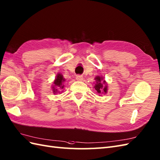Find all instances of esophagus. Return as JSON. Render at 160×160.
Wrapping results in <instances>:
<instances>
[{"instance_id": "1", "label": "esophagus", "mask_w": 160, "mask_h": 160, "mask_svg": "<svg viewBox=\"0 0 160 160\" xmlns=\"http://www.w3.org/2000/svg\"><path fill=\"white\" fill-rule=\"evenodd\" d=\"M76 79L77 80H78V81H81V80H83V77H82V76H81V75H77L76 77Z\"/></svg>"}]
</instances>
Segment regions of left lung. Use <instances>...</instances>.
I'll return each instance as SVG.
<instances>
[{
    "label": "left lung",
    "instance_id": "1",
    "mask_svg": "<svg viewBox=\"0 0 160 160\" xmlns=\"http://www.w3.org/2000/svg\"><path fill=\"white\" fill-rule=\"evenodd\" d=\"M102 80H103V78H102L100 76H97L95 78V80H96L97 84L95 86V88L98 93L103 92V91L105 93L107 92L108 87L107 86H103V84H105V80L103 82H102Z\"/></svg>",
    "mask_w": 160,
    "mask_h": 160
}]
</instances>
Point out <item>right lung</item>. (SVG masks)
Masks as SVG:
<instances>
[{
  "instance_id": "right-lung-1",
  "label": "right lung",
  "mask_w": 160,
  "mask_h": 160,
  "mask_svg": "<svg viewBox=\"0 0 160 160\" xmlns=\"http://www.w3.org/2000/svg\"><path fill=\"white\" fill-rule=\"evenodd\" d=\"M64 81H65V79L63 78L62 75L60 74V73L57 74L55 80L54 81V85H53L52 87L53 92L55 93L58 92V91L63 90L64 88V85L63 84Z\"/></svg>"
}]
</instances>
